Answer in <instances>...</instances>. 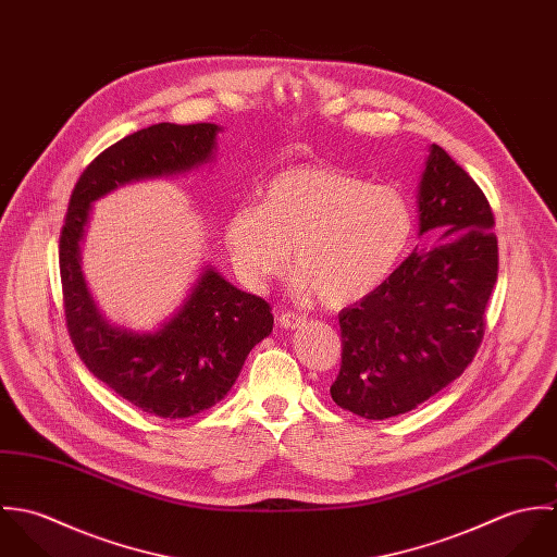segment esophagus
Wrapping results in <instances>:
<instances>
[{
  "mask_svg": "<svg viewBox=\"0 0 557 557\" xmlns=\"http://www.w3.org/2000/svg\"><path fill=\"white\" fill-rule=\"evenodd\" d=\"M302 321H305V318H302L300 313H292V311H285V313H281V318H278V323H281L283 327H287V330L300 327Z\"/></svg>",
  "mask_w": 557,
  "mask_h": 557,
  "instance_id": "1",
  "label": "esophagus"
}]
</instances>
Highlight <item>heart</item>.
Wrapping results in <instances>:
<instances>
[{
  "instance_id": "obj_1",
  "label": "heart",
  "mask_w": 557,
  "mask_h": 557,
  "mask_svg": "<svg viewBox=\"0 0 557 557\" xmlns=\"http://www.w3.org/2000/svg\"><path fill=\"white\" fill-rule=\"evenodd\" d=\"M411 232V208L395 186L309 164L274 175L259 206L244 203L227 216L223 236L246 283L278 278L292 252L296 292L341 309L386 281Z\"/></svg>"
}]
</instances>
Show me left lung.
I'll list each match as a JSON object with an SVG mask.
<instances>
[{
  "mask_svg": "<svg viewBox=\"0 0 557 557\" xmlns=\"http://www.w3.org/2000/svg\"><path fill=\"white\" fill-rule=\"evenodd\" d=\"M416 248L367 298L338 313L343 358L332 400L367 420L411 411L474 360L497 281L493 212L476 182L431 146Z\"/></svg>",
  "mask_w": 557,
  "mask_h": 557,
  "instance_id": "1",
  "label": "left lung"
}]
</instances>
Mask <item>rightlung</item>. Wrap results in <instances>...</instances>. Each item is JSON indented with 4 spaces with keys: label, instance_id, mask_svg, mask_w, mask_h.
<instances>
[{
    "label": "right lung",
    "instance_id": "right-lung-1",
    "mask_svg": "<svg viewBox=\"0 0 557 557\" xmlns=\"http://www.w3.org/2000/svg\"><path fill=\"white\" fill-rule=\"evenodd\" d=\"M219 133L206 122H162L113 144L81 173L60 236L64 313L83 364L120 397L169 420L195 416L227 397L250 349L272 332V309L208 265L157 332L111 325L85 285L81 242L94 201L128 182L210 162Z\"/></svg>",
    "mask_w": 557,
    "mask_h": 557
}]
</instances>
